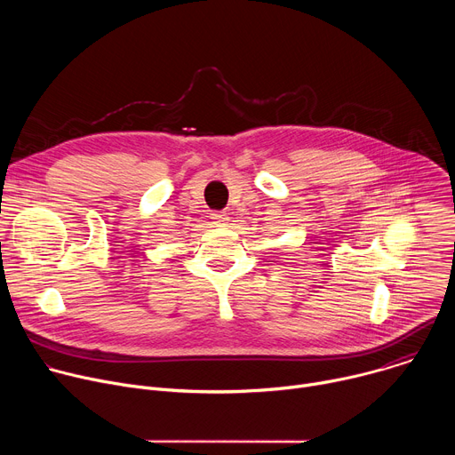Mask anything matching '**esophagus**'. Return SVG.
Masks as SVG:
<instances>
[{
  "label": "esophagus",
  "instance_id": "esophagus-1",
  "mask_svg": "<svg viewBox=\"0 0 455 455\" xmlns=\"http://www.w3.org/2000/svg\"><path fill=\"white\" fill-rule=\"evenodd\" d=\"M212 221L216 227H228L230 218L225 212H218V214H212Z\"/></svg>",
  "mask_w": 455,
  "mask_h": 455
}]
</instances>
